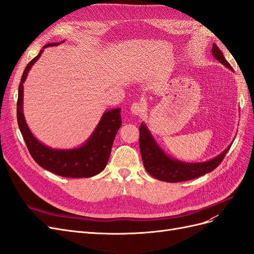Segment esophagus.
Returning a JSON list of instances; mask_svg holds the SVG:
<instances>
[{
    "label": "esophagus",
    "instance_id": "1",
    "mask_svg": "<svg viewBox=\"0 0 254 254\" xmlns=\"http://www.w3.org/2000/svg\"><path fill=\"white\" fill-rule=\"evenodd\" d=\"M144 111V105L142 103H133L130 107V112H131L133 115H141L142 112Z\"/></svg>",
    "mask_w": 254,
    "mask_h": 254
}]
</instances>
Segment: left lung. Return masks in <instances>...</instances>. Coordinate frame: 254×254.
I'll return each instance as SVG.
<instances>
[{
  "label": "left lung",
  "instance_id": "obj_1",
  "mask_svg": "<svg viewBox=\"0 0 254 254\" xmlns=\"http://www.w3.org/2000/svg\"><path fill=\"white\" fill-rule=\"evenodd\" d=\"M212 55L218 63L224 64L233 72V68L226 60L224 54L216 44H213ZM228 147L215 158L204 161V162H184L175 159L160 147L155 137L149 131L148 127L143 122L140 126V150L143 164L147 173L160 181L165 182H181L198 178L204 174L211 173L216 168L226 153L231 147Z\"/></svg>",
  "mask_w": 254,
  "mask_h": 254
}]
</instances>
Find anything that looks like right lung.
<instances>
[{
    "mask_svg": "<svg viewBox=\"0 0 254 254\" xmlns=\"http://www.w3.org/2000/svg\"><path fill=\"white\" fill-rule=\"evenodd\" d=\"M64 42V40L45 44L40 53L26 65L18 91V125L30 156L44 170L67 178H90L101 173L108 163L114 137L122 126L121 108L105 111L86 142L78 147L65 149L52 148L38 140L29 129L23 112V83L26 80L30 68L40 58L44 49L56 47Z\"/></svg>",
    "mask_w": 254,
    "mask_h": 254,
    "instance_id": "right-lung-1",
    "label": "right lung"
}]
</instances>
